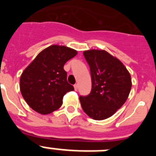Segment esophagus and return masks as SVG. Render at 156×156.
<instances>
[{"label": "esophagus", "instance_id": "esophagus-1", "mask_svg": "<svg viewBox=\"0 0 156 156\" xmlns=\"http://www.w3.org/2000/svg\"><path fill=\"white\" fill-rule=\"evenodd\" d=\"M74 89H75V90H78V84H74Z\"/></svg>", "mask_w": 156, "mask_h": 156}]
</instances>
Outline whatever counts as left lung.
I'll list each match as a JSON object with an SVG mask.
<instances>
[{"instance_id": "left-lung-1", "label": "left lung", "mask_w": 156, "mask_h": 156, "mask_svg": "<svg viewBox=\"0 0 156 156\" xmlns=\"http://www.w3.org/2000/svg\"><path fill=\"white\" fill-rule=\"evenodd\" d=\"M90 66L91 90L80 96L83 110L95 120L112 116L125 103L131 89L129 72L116 58L103 50L83 52Z\"/></svg>"}]
</instances>
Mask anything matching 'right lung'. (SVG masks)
<instances>
[{"label":"right lung","instance_id":"1","mask_svg":"<svg viewBox=\"0 0 156 156\" xmlns=\"http://www.w3.org/2000/svg\"><path fill=\"white\" fill-rule=\"evenodd\" d=\"M76 54L72 48L52 45L42 51L24 70L20 90L33 109L45 115L61 107L64 95L74 90L67 82V73L63 67Z\"/></svg>","mask_w":156,"mask_h":156}]
</instances>
